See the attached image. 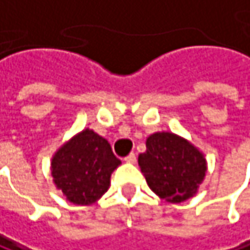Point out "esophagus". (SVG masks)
<instances>
[{
	"label": "esophagus",
	"instance_id": "1",
	"mask_svg": "<svg viewBox=\"0 0 250 250\" xmlns=\"http://www.w3.org/2000/svg\"><path fill=\"white\" fill-rule=\"evenodd\" d=\"M125 162H127V163H136V154L134 153H130L128 156L125 157Z\"/></svg>",
	"mask_w": 250,
	"mask_h": 250
}]
</instances>
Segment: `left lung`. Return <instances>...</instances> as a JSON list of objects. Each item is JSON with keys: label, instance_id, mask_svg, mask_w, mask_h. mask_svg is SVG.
Here are the masks:
<instances>
[{"label": "left lung", "instance_id": "left-lung-1", "mask_svg": "<svg viewBox=\"0 0 250 250\" xmlns=\"http://www.w3.org/2000/svg\"><path fill=\"white\" fill-rule=\"evenodd\" d=\"M139 166L148 188L171 203L192 197L206 174L203 154L188 140L166 131L147 137Z\"/></svg>", "mask_w": 250, "mask_h": 250}]
</instances>
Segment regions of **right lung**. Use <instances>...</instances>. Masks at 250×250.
I'll return each mask as SVG.
<instances>
[{
    "instance_id": "obj_1",
    "label": "right lung",
    "mask_w": 250,
    "mask_h": 250,
    "mask_svg": "<svg viewBox=\"0 0 250 250\" xmlns=\"http://www.w3.org/2000/svg\"><path fill=\"white\" fill-rule=\"evenodd\" d=\"M122 162L105 139L93 130H83L54 154V183L74 205H91L108 190L110 176Z\"/></svg>"
}]
</instances>
